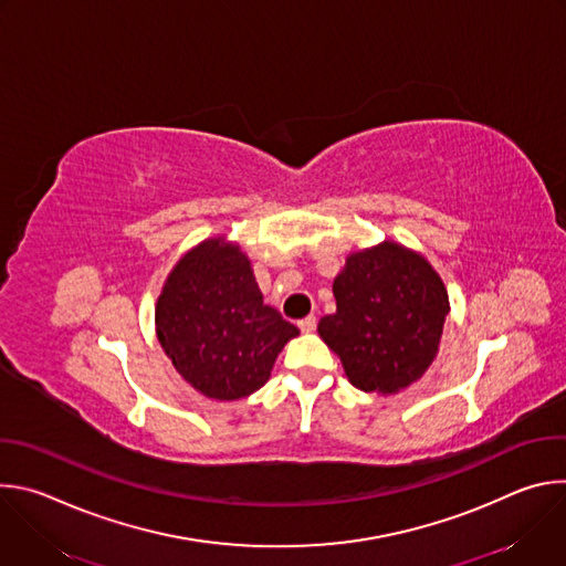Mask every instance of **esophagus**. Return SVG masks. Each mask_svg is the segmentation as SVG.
<instances>
[{
	"label": "esophagus",
	"mask_w": 566,
	"mask_h": 566,
	"mask_svg": "<svg viewBox=\"0 0 566 566\" xmlns=\"http://www.w3.org/2000/svg\"><path fill=\"white\" fill-rule=\"evenodd\" d=\"M297 327H300V332H302V334H311V332H315V315H306V317H302V319L297 322Z\"/></svg>",
	"instance_id": "34e87169"
}]
</instances>
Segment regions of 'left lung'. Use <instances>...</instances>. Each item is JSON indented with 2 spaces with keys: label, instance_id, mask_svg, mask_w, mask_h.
Returning a JSON list of instances; mask_svg holds the SVG:
<instances>
[{
  "label": "left lung",
  "instance_id": "left-lung-1",
  "mask_svg": "<svg viewBox=\"0 0 566 566\" xmlns=\"http://www.w3.org/2000/svg\"><path fill=\"white\" fill-rule=\"evenodd\" d=\"M336 313L317 334L354 387L396 394L426 374L439 352L448 293L432 266L391 241L347 258L334 280Z\"/></svg>",
  "mask_w": 566,
  "mask_h": 566
}]
</instances>
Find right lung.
Instances as JSON below:
<instances>
[{"mask_svg": "<svg viewBox=\"0 0 566 566\" xmlns=\"http://www.w3.org/2000/svg\"><path fill=\"white\" fill-rule=\"evenodd\" d=\"M156 334L195 389L234 400L269 380L277 354L300 329L264 304L244 253L208 239L170 273L156 302Z\"/></svg>", "mask_w": 566, "mask_h": 566, "instance_id": "1", "label": "right lung"}]
</instances>
